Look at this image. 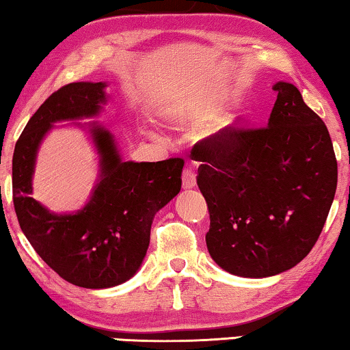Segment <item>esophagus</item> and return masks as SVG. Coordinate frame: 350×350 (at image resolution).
I'll return each instance as SVG.
<instances>
[{"instance_id": "esophagus-1", "label": "esophagus", "mask_w": 350, "mask_h": 350, "mask_svg": "<svg viewBox=\"0 0 350 350\" xmlns=\"http://www.w3.org/2000/svg\"><path fill=\"white\" fill-rule=\"evenodd\" d=\"M181 185H183L185 189H191L196 186V172L191 165L185 167L183 175H181Z\"/></svg>"}]
</instances>
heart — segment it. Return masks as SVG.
I'll return each instance as SVG.
<instances>
[{"label": "heart", "mask_w": 350, "mask_h": 350, "mask_svg": "<svg viewBox=\"0 0 350 350\" xmlns=\"http://www.w3.org/2000/svg\"><path fill=\"white\" fill-rule=\"evenodd\" d=\"M241 122H242V118L241 116H236L232 119V121H229L226 126L223 127V131H226V132H236L239 127H241Z\"/></svg>", "instance_id": "1"}]
</instances>
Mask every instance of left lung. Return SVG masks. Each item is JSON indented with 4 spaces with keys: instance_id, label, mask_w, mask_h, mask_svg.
<instances>
[{
    "instance_id": "left-lung-1",
    "label": "left lung",
    "mask_w": 350,
    "mask_h": 350,
    "mask_svg": "<svg viewBox=\"0 0 350 350\" xmlns=\"http://www.w3.org/2000/svg\"><path fill=\"white\" fill-rule=\"evenodd\" d=\"M267 126L219 131L196 143L198 186L207 200L205 236L229 274L261 279L298 265L317 242L338 185L325 122L293 84L272 88Z\"/></svg>"
}]
</instances>
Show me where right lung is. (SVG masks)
<instances>
[{"mask_svg":"<svg viewBox=\"0 0 350 350\" xmlns=\"http://www.w3.org/2000/svg\"><path fill=\"white\" fill-rule=\"evenodd\" d=\"M107 83H71L38 108L16 143L12 196L28 242L62 279L83 288H109L135 275L150 245L154 215L181 189V157L122 161L113 133L97 121L88 132L98 154V181L89 202L54 213L31 198L38 150L60 121L95 118L107 103ZM81 126V122H73Z\"/></svg>","mask_w":350,"mask_h":350,"instance_id":"right-lung-1","label":"right lung"}]
</instances>
